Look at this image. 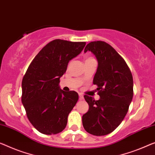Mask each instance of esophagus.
<instances>
[{
    "instance_id": "obj_1",
    "label": "esophagus",
    "mask_w": 155,
    "mask_h": 155,
    "mask_svg": "<svg viewBox=\"0 0 155 155\" xmlns=\"http://www.w3.org/2000/svg\"><path fill=\"white\" fill-rule=\"evenodd\" d=\"M78 95H79V100H83L84 99V95L81 93H79L78 94Z\"/></svg>"
}]
</instances>
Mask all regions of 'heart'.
<instances>
[{"instance_id": "obj_1", "label": "heart", "mask_w": 155, "mask_h": 155, "mask_svg": "<svg viewBox=\"0 0 155 155\" xmlns=\"http://www.w3.org/2000/svg\"><path fill=\"white\" fill-rule=\"evenodd\" d=\"M91 60H94L93 58H91V57H89V58H87L85 60V61H91Z\"/></svg>"}]
</instances>
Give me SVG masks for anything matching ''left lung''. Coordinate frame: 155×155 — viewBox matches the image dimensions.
Listing matches in <instances>:
<instances>
[{"instance_id":"obj_1","label":"left lung","mask_w":155,"mask_h":155,"mask_svg":"<svg viewBox=\"0 0 155 155\" xmlns=\"http://www.w3.org/2000/svg\"><path fill=\"white\" fill-rule=\"evenodd\" d=\"M91 51L98 61L93 84L97 85L99 100L84 95L89 109L82 117L87 132L104 136L120 125L133 98V77L124 60L110 45L103 41L87 44L84 52Z\"/></svg>"}]
</instances>
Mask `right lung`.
Instances as JSON below:
<instances>
[{
	"instance_id": "1",
	"label": "right lung",
	"mask_w": 155,
	"mask_h": 155,
	"mask_svg": "<svg viewBox=\"0 0 155 155\" xmlns=\"http://www.w3.org/2000/svg\"><path fill=\"white\" fill-rule=\"evenodd\" d=\"M85 44L60 39L50 41L35 57L23 78L22 104L29 121L41 134H56L65 128L78 94L60 88V78Z\"/></svg>"
}]
</instances>
